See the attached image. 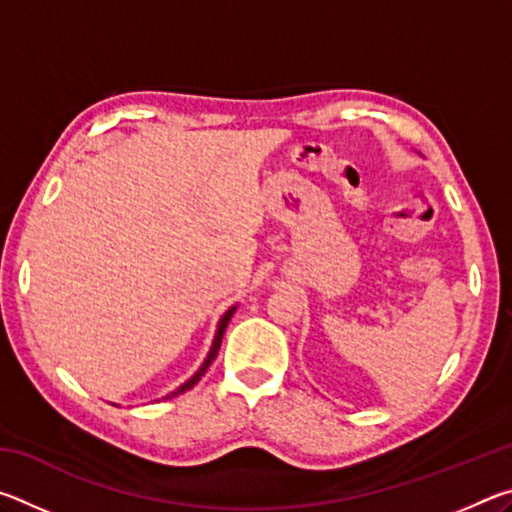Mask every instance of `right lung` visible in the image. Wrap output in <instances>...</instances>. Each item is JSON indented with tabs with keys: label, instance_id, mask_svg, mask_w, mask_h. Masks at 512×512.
I'll return each instance as SVG.
<instances>
[{
	"label": "right lung",
	"instance_id": "obj_1",
	"mask_svg": "<svg viewBox=\"0 0 512 512\" xmlns=\"http://www.w3.org/2000/svg\"><path fill=\"white\" fill-rule=\"evenodd\" d=\"M232 314H235V307L232 309H228L225 311V316L221 318V323H219V329H216V336H214V343H212V350H210V354H207V359H205V363L201 368H198V372L196 375L192 377V379H187L183 386L178 388V391H173V393H169L167 397H164V400H171V397H176V395H180V393H185V391H189V388H194L198 381H201V377L205 375L207 372V368H210V363L216 359V354H219V348H221V341H223V334H225V327H228V323H230V318H232Z\"/></svg>",
	"mask_w": 512,
	"mask_h": 512
}]
</instances>
